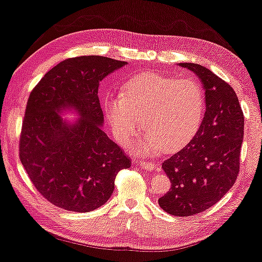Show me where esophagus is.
<instances>
[{
    "label": "esophagus",
    "instance_id": "1",
    "mask_svg": "<svg viewBox=\"0 0 262 262\" xmlns=\"http://www.w3.org/2000/svg\"><path fill=\"white\" fill-rule=\"evenodd\" d=\"M138 165L142 167V169L148 170V171H151V170L156 169V164L152 163V162H142V160H139Z\"/></svg>",
    "mask_w": 262,
    "mask_h": 262
}]
</instances>
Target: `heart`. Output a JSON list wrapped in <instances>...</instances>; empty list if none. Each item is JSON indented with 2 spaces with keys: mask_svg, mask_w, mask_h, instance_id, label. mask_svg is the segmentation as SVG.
Here are the masks:
<instances>
[{
  "mask_svg": "<svg viewBox=\"0 0 262 262\" xmlns=\"http://www.w3.org/2000/svg\"><path fill=\"white\" fill-rule=\"evenodd\" d=\"M103 107L118 142L127 145L138 134L140 120L145 132L137 151L156 155L162 149L176 151L194 137L201 123L205 97L193 79L145 73L125 81L120 96H106Z\"/></svg>",
  "mask_w": 262,
  "mask_h": 262,
  "instance_id": "heart-1",
  "label": "heart"
}]
</instances>
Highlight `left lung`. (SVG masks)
Instances as JSON below:
<instances>
[{
  "label": "left lung",
  "mask_w": 262,
  "mask_h": 262,
  "mask_svg": "<svg viewBox=\"0 0 262 262\" xmlns=\"http://www.w3.org/2000/svg\"><path fill=\"white\" fill-rule=\"evenodd\" d=\"M201 80L206 111L189 144L164 160L171 188L158 204L167 213L189 217L213 206L239 172L245 117L236 92L204 66L181 63Z\"/></svg>",
  "instance_id": "1"
}]
</instances>
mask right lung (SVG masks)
Returning a JSON list of instances; mask_svg holds the SVG:
<instances>
[{"label": "right lung", "instance_id": "1", "mask_svg": "<svg viewBox=\"0 0 262 262\" xmlns=\"http://www.w3.org/2000/svg\"><path fill=\"white\" fill-rule=\"evenodd\" d=\"M127 62L104 56L67 58L50 69L30 93L19 157L43 198L66 211L91 212L109 200L118 171L132 160L107 138L98 98L102 80ZM75 110L71 125L59 111Z\"/></svg>", "mask_w": 262, "mask_h": 262}]
</instances>
